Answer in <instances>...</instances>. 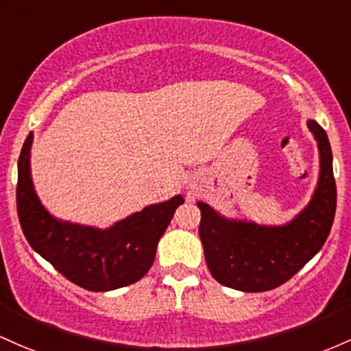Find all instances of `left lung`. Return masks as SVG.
<instances>
[{
  "mask_svg": "<svg viewBox=\"0 0 351 351\" xmlns=\"http://www.w3.org/2000/svg\"><path fill=\"white\" fill-rule=\"evenodd\" d=\"M306 125L317 141L318 180L310 202L290 221L258 225L196 203L202 210L199 240L208 269L218 283L248 293L273 290L305 267L328 238L337 210L332 146L315 119Z\"/></svg>",
  "mask_w": 351,
  "mask_h": 351,
  "instance_id": "8db88e82",
  "label": "left lung"
}]
</instances>
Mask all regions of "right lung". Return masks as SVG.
<instances>
[{
	"label": "right lung",
	"mask_w": 351,
	"mask_h": 351,
	"mask_svg": "<svg viewBox=\"0 0 351 351\" xmlns=\"http://www.w3.org/2000/svg\"><path fill=\"white\" fill-rule=\"evenodd\" d=\"M33 133L28 134L18 160L16 208L21 230L38 255L69 282L90 291H110L136 283L148 273L156 246L182 195L145 206L108 228L56 218L41 203L32 176Z\"/></svg>",
	"instance_id": "add662e5"
}]
</instances>
